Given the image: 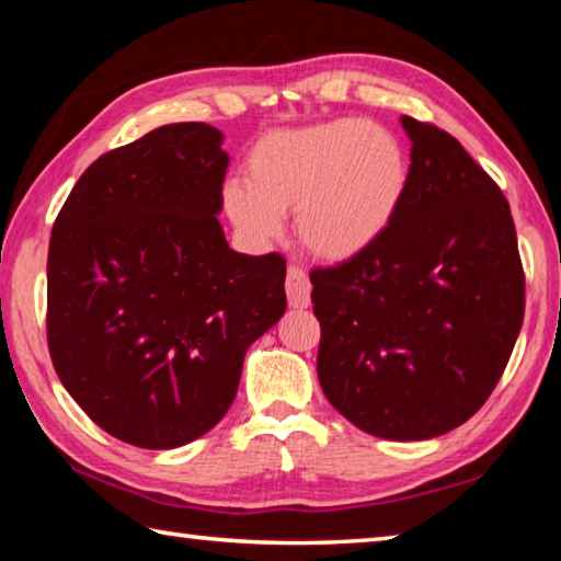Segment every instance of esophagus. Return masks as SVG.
Segmentation results:
<instances>
[{
  "label": "esophagus",
  "mask_w": 561,
  "mask_h": 561,
  "mask_svg": "<svg viewBox=\"0 0 561 561\" xmlns=\"http://www.w3.org/2000/svg\"><path fill=\"white\" fill-rule=\"evenodd\" d=\"M287 299L291 309H307L311 304V282L299 267L287 272Z\"/></svg>",
  "instance_id": "34e87169"
}]
</instances>
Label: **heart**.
Instances as JSON below:
<instances>
[{
    "label": "heart",
    "instance_id": "obj_1",
    "mask_svg": "<svg viewBox=\"0 0 561 561\" xmlns=\"http://www.w3.org/2000/svg\"><path fill=\"white\" fill-rule=\"evenodd\" d=\"M247 185H225L237 230L267 242L282 213L297 210V237L314 257L348 262L371 250L401 213L411 163L383 126L336 118L262 136L247 158Z\"/></svg>",
    "mask_w": 561,
    "mask_h": 561
}]
</instances>
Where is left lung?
<instances>
[{"label":"left lung","mask_w":561,"mask_h":561,"mask_svg":"<svg viewBox=\"0 0 561 561\" xmlns=\"http://www.w3.org/2000/svg\"><path fill=\"white\" fill-rule=\"evenodd\" d=\"M411 183L371 250L311 272L317 374L368 435L428 440L488 401L525 317L515 222L450 133L401 116Z\"/></svg>","instance_id":"obj_1"}]
</instances>
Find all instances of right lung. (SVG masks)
<instances>
[{
	"mask_svg": "<svg viewBox=\"0 0 561 561\" xmlns=\"http://www.w3.org/2000/svg\"><path fill=\"white\" fill-rule=\"evenodd\" d=\"M207 123L111 150L56 217L46 334L93 423L148 450L201 438L230 411L244 354L287 309V262L225 240L230 156Z\"/></svg>",
	"mask_w": 561,
	"mask_h": 561,
	"instance_id": "obj_1",
	"label": "right lung"
}]
</instances>
